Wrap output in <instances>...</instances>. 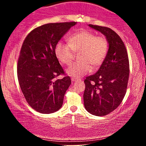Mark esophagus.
Listing matches in <instances>:
<instances>
[{
    "instance_id": "esophagus-1",
    "label": "esophagus",
    "mask_w": 146,
    "mask_h": 146,
    "mask_svg": "<svg viewBox=\"0 0 146 146\" xmlns=\"http://www.w3.org/2000/svg\"><path fill=\"white\" fill-rule=\"evenodd\" d=\"M71 80L73 82H78V81H80V80H79V79H76V78H72L71 79Z\"/></svg>"
}]
</instances>
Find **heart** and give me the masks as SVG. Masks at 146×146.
I'll return each instance as SVG.
<instances>
[{
  "mask_svg": "<svg viewBox=\"0 0 146 146\" xmlns=\"http://www.w3.org/2000/svg\"><path fill=\"white\" fill-rule=\"evenodd\" d=\"M68 43L58 42L55 46V54L58 60L64 64L68 65L74 58L75 52L81 51L80 62L71 65L66 73L73 78H80L98 66L104 60L108 49V41L104 37L96 36L94 33L87 30H80L71 35Z\"/></svg>",
  "mask_w": 146,
  "mask_h": 146,
  "instance_id": "1",
  "label": "heart"
}]
</instances>
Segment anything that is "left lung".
<instances>
[{
	"instance_id": "1",
	"label": "left lung",
	"mask_w": 146,
	"mask_h": 146,
	"mask_svg": "<svg viewBox=\"0 0 146 146\" xmlns=\"http://www.w3.org/2000/svg\"><path fill=\"white\" fill-rule=\"evenodd\" d=\"M105 36L108 50L100 69L84 80V104L88 113L106 115L121 103L126 93L129 78V60L126 48L119 36L106 27L88 25Z\"/></svg>"
}]
</instances>
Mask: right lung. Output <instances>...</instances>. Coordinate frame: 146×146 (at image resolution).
Listing matches in <instances>:
<instances>
[{"label": "right lung", "instance_id": "right-lung-1", "mask_svg": "<svg viewBox=\"0 0 146 146\" xmlns=\"http://www.w3.org/2000/svg\"><path fill=\"white\" fill-rule=\"evenodd\" d=\"M76 22L48 23L31 31L22 45L18 61L19 84L27 102L36 111L53 113L61 108L66 90L71 84L64 74L55 54V46Z\"/></svg>", "mask_w": 146, "mask_h": 146}]
</instances>
